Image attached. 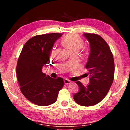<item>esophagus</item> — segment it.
I'll use <instances>...</instances> for the list:
<instances>
[{
    "label": "esophagus",
    "instance_id": "esophagus-1",
    "mask_svg": "<svg viewBox=\"0 0 130 130\" xmlns=\"http://www.w3.org/2000/svg\"><path fill=\"white\" fill-rule=\"evenodd\" d=\"M63 81H64V84L66 85L69 84H70V83H71V81L68 80V79H67V78H65L64 80H63Z\"/></svg>",
    "mask_w": 130,
    "mask_h": 130
}]
</instances>
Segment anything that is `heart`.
Masks as SVG:
<instances>
[{
  "label": "heart",
  "mask_w": 130,
  "mask_h": 130,
  "mask_svg": "<svg viewBox=\"0 0 130 130\" xmlns=\"http://www.w3.org/2000/svg\"><path fill=\"white\" fill-rule=\"evenodd\" d=\"M62 43L72 53L78 52L83 46V41L80 37L74 34H69L63 38ZM55 51V47L52 48L51 54H53Z\"/></svg>",
  "instance_id": "heart-1"
}]
</instances>
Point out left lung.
<instances>
[{
	"label": "left lung",
	"instance_id": "1",
	"mask_svg": "<svg viewBox=\"0 0 130 130\" xmlns=\"http://www.w3.org/2000/svg\"><path fill=\"white\" fill-rule=\"evenodd\" d=\"M89 42L90 53L85 68L88 69L90 82L87 87L76 83L79 92L74 94L76 103L82 106L96 105L104 99L113 83L115 71L113 57L108 45L98 34L84 33Z\"/></svg>",
	"mask_w": 130,
	"mask_h": 130
}]
</instances>
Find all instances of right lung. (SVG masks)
Listing matches in <instances>:
<instances>
[{
  "instance_id": "add662e5",
  "label": "right lung",
  "mask_w": 130,
  "mask_h": 130,
  "mask_svg": "<svg viewBox=\"0 0 130 130\" xmlns=\"http://www.w3.org/2000/svg\"><path fill=\"white\" fill-rule=\"evenodd\" d=\"M61 33L38 35L26 42L19 57L17 76L21 91L30 102L39 106H47L56 102L63 86L61 77L53 78L42 70L50 63V55Z\"/></svg>"
}]
</instances>
